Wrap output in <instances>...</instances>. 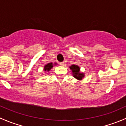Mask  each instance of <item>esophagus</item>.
Wrapping results in <instances>:
<instances>
[{
    "instance_id": "esophagus-1",
    "label": "esophagus",
    "mask_w": 126,
    "mask_h": 126,
    "mask_svg": "<svg viewBox=\"0 0 126 126\" xmlns=\"http://www.w3.org/2000/svg\"><path fill=\"white\" fill-rule=\"evenodd\" d=\"M59 64L60 66H64V62H60V63H59Z\"/></svg>"
}]
</instances>
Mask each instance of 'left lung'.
I'll return each instance as SVG.
<instances>
[{"label": "left lung", "mask_w": 126, "mask_h": 126, "mask_svg": "<svg viewBox=\"0 0 126 126\" xmlns=\"http://www.w3.org/2000/svg\"><path fill=\"white\" fill-rule=\"evenodd\" d=\"M69 68L72 70V72H73L74 77L77 79L82 80V78L84 77V74L83 73L80 72V68L78 66L73 64V65L71 66Z\"/></svg>", "instance_id": "8db88e82"}]
</instances>
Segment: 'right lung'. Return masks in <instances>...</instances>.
Masks as SVG:
<instances>
[{
    "label": "right lung",
    "mask_w": 126,
    "mask_h": 126,
    "mask_svg": "<svg viewBox=\"0 0 126 126\" xmlns=\"http://www.w3.org/2000/svg\"><path fill=\"white\" fill-rule=\"evenodd\" d=\"M53 67V65H52V63H48L47 64H46V66H44V71H49L50 70V69H51Z\"/></svg>",
    "instance_id": "add662e5"
}]
</instances>
